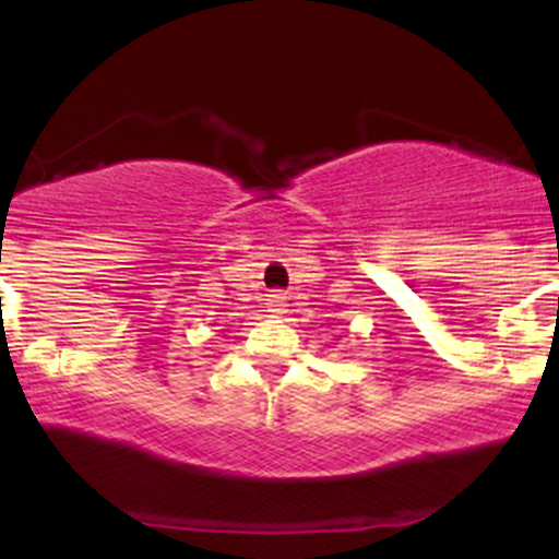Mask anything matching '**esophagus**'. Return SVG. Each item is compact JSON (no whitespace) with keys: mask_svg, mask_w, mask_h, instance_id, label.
<instances>
[{"mask_svg":"<svg viewBox=\"0 0 559 559\" xmlns=\"http://www.w3.org/2000/svg\"><path fill=\"white\" fill-rule=\"evenodd\" d=\"M267 307H271V312L275 316H281V312H286V301L281 294H271V299H267Z\"/></svg>","mask_w":559,"mask_h":559,"instance_id":"obj_1","label":"esophagus"}]
</instances>
